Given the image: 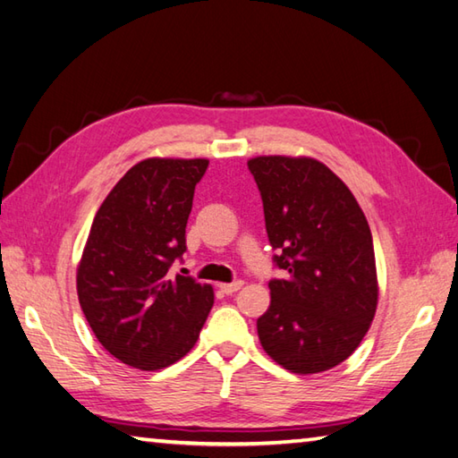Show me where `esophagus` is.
<instances>
[{
  "label": "esophagus",
  "mask_w": 458,
  "mask_h": 458,
  "mask_svg": "<svg viewBox=\"0 0 458 458\" xmlns=\"http://www.w3.org/2000/svg\"><path fill=\"white\" fill-rule=\"evenodd\" d=\"M242 281H233V283H225V284H220V291L225 293V294H233V293H238L240 289H242Z\"/></svg>",
  "instance_id": "34e87169"
}]
</instances>
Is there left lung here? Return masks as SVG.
<instances>
[{"mask_svg":"<svg viewBox=\"0 0 458 458\" xmlns=\"http://www.w3.org/2000/svg\"><path fill=\"white\" fill-rule=\"evenodd\" d=\"M283 279L259 342L296 375L334 369L363 342L378 302L373 236L349 187L314 157L258 156L248 162Z\"/></svg>","mask_w":458,"mask_h":458,"instance_id":"left-lung-1","label":"left lung"}]
</instances>
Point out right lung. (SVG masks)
Wrapping results in <instances>:
<instances>
[{"label":"right lung","instance_id":"right-lung-1","mask_svg":"<svg viewBox=\"0 0 458 458\" xmlns=\"http://www.w3.org/2000/svg\"><path fill=\"white\" fill-rule=\"evenodd\" d=\"M207 167L205 157L142 159L93 218L78 299L95 337L124 365H174L193 349L215 304L210 284L167 273L187 250V218Z\"/></svg>","mask_w":458,"mask_h":458}]
</instances>
